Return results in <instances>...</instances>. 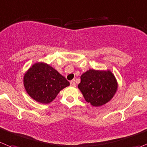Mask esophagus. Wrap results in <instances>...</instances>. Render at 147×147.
Instances as JSON below:
<instances>
[{
	"label": "esophagus",
	"mask_w": 147,
	"mask_h": 147,
	"mask_svg": "<svg viewBox=\"0 0 147 147\" xmlns=\"http://www.w3.org/2000/svg\"><path fill=\"white\" fill-rule=\"evenodd\" d=\"M70 84H71V85L72 86V87H76V82H75L74 79V80H71V82H70Z\"/></svg>",
	"instance_id": "esophagus-1"
}]
</instances>
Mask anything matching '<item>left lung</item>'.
<instances>
[{
	"mask_svg": "<svg viewBox=\"0 0 147 147\" xmlns=\"http://www.w3.org/2000/svg\"><path fill=\"white\" fill-rule=\"evenodd\" d=\"M78 87L87 103L100 106L113 98L117 90V83L110 71L90 69L81 76Z\"/></svg>",
	"mask_w": 147,
	"mask_h": 147,
	"instance_id": "left-lung-1",
	"label": "left lung"
}]
</instances>
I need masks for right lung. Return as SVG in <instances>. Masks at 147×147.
I'll list each match as a JSON object with an SVG mask.
<instances>
[{
	"instance_id": "add662e5",
	"label": "right lung",
	"mask_w": 147,
	"mask_h": 147,
	"mask_svg": "<svg viewBox=\"0 0 147 147\" xmlns=\"http://www.w3.org/2000/svg\"><path fill=\"white\" fill-rule=\"evenodd\" d=\"M70 83L55 68L44 63L32 65L24 76V86L28 95L41 103H49Z\"/></svg>"
}]
</instances>
